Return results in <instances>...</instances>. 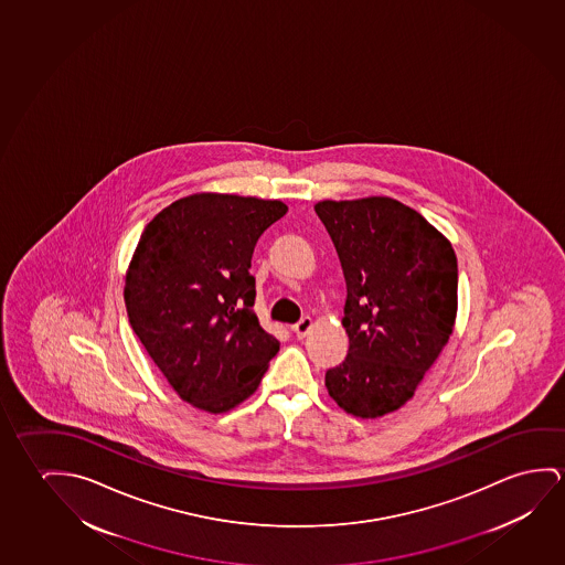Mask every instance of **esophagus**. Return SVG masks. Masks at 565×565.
<instances>
[{
  "label": "esophagus",
  "mask_w": 565,
  "mask_h": 565,
  "mask_svg": "<svg viewBox=\"0 0 565 565\" xmlns=\"http://www.w3.org/2000/svg\"><path fill=\"white\" fill-rule=\"evenodd\" d=\"M313 327V319L311 317H303L301 321L294 324V332L297 334V339H305L309 334V330Z\"/></svg>",
  "instance_id": "esophagus-1"
}]
</instances>
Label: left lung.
<instances>
[{
    "label": "left lung",
    "instance_id": "1",
    "mask_svg": "<svg viewBox=\"0 0 565 565\" xmlns=\"http://www.w3.org/2000/svg\"><path fill=\"white\" fill-rule=\"evenodd\" d=\"M347 279L350 348L324 385L350 415L405 405L450 339L458 309L451 244L415 209L390 198L315 205Z\"/></svg>",
    "mask_w": 565,
    "mask_h": 565
}]
</instances>
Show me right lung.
<instances>
[{
  "instance_id": "right-lung-1",
  "label": "right lung",
  "mask_w": 565,
  "mask_h": 565,
  "mask_svg": "<svg viewBox=\"0 0 565 565\" xmlns=\"http://www.w3.org/2000/svg\"><path fill=\"white\" fill-rule=\"evenodd\" d=\"M281 201L198 193L152 218L130 260L125 305L135 334L175 393L225 413L250 397L279 342L254 313L252 254Z\"/></svg>"
}]
</instances>
